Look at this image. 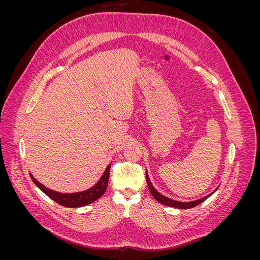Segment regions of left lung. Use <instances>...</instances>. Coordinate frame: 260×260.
<instances>
[{
	"label": "left lung",
	"mask_w": 260,
	"mask_h": 260,
	"mask_svg": "<svg viewBox=\"0 0 260 260\" xmlns=\"http://www.w3.org/2000/svg\"><path fill=\"white\" fill-rule=\"evenodd\" d=\"M146 182H147V186H148L149 192H151V194L154 196V199L157 202H159L160 204H162V205H166V206H169V207H176V208H179V209H187V208H192V207L198 206L199 204H201L205 200H207L209 196L212 194L211 193V194L205 196V198L196 200V201H193V202H178V201H174L171 199H168V198H166V196L161 195L159 192H157L154 188V186L152 185L151 181H149L147 171H146Z\"/></svg>",
	"instance_id": "8db88e82"
}]
</instances>
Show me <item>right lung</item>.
<instances>
[{
    "label": "right lung",
    "instance_id": "add662e5",
    "mask_svg": "<svg viewBox=\"0 0 260 260\" xmlns=\"http://www.w3.org/2000/svg\"><path fill=\"white\" fill-rule=\"evenodd\" d=\"M109 170H111V164L108 165L106 170L104 171L103 176L101 177V179L98 181V183L95 185H93L90 187L89 190H85L83 192H77V193H59V192H55L51 188L45 187L43 184H41L38 181L30 175L31 179L35 182V184L40 188V190L49 196L50 199L58 203L59 205L65 206V207H70V208H75V207H81L89 205V204L95 202L98 199H100L102 195L104 194L106 191V187L108 184V178H109Z\"/></svg>",
    "mask_w": 260,
    "mask_h": 260
}]
</instances>
